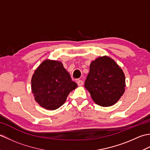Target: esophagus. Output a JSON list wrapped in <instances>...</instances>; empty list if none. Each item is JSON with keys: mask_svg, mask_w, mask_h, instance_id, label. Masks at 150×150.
<instances>
[{"mask_svg": "<svg viewBox=\"0 0 150 150\" xmlns=\"http://www.w3.org/2000/svg\"><path fill=\"white\" fill-rule=\"evenodd\" d=\"M77 83L78 84V86H82L84 84V82L82 81V80H78L77 81Z\"/></svg>", "mask_w": 150, "mask_h": 150, "instance_id": "34e87169", "label": "esophagus"}]
</instances>
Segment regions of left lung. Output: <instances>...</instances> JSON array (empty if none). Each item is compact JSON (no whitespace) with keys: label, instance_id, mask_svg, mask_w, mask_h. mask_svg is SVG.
Returning a JSON list of instances; mask_svg holds the SVG:
<instances>
[{"label":"left lung","instance_id":"1","mask_svg":"<svg viewBox=\"0 0 150 150\" xmlns=\"http://www.w3.org/2000/svg\"><path fill=\"white\" fill-rule=\"evenodd\" d=\"M84 86L97 104L111 106L125 91V75L114 60L108 56L100 57L91 62Z\"/></svg>","mask_w":150,"mask_h":150}]
</instances>
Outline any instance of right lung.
I'll use <instances>...</instances> for the list:
<instances>
[{"label": "right lung", "instance_id": "add662e5", "mask_svg": "<svg viewBox=\"0 0 150 150\" xmlns=\"http://www.w3.org/2000/svg\"><path fill=\"white\" fill-rule=\"evenodd\" d=\"M77 87L62 63L57 60H44L31 78L35 100L48 110L58 109L65 103L70 92Z\"/></svg>", "mask_w": 150, "mask_h": 150}]
</instances>
